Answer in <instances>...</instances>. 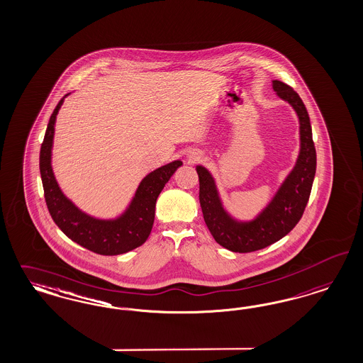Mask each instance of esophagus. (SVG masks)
I'll use <instances>...</instances> for the list:
<instances>
[{"instance_id":"esophagus-1","label":"esophagus","mask_w":363,"mask_h":363,"mask_svg":"<svg viewBox=\"0 0 363 363\" xmlns=\"http://www.w3.org/2000/svg\"><path fill=\"white\" fill-rule=\"evenodd\" d=\"M189 160L193 162V161H197V160H200L201 158V152L199 151H193V152H190L188 155Z\"/></svg>"}]
</instances>
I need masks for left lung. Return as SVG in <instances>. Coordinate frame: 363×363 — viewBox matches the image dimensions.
I'll return each mask as SVG.
<instances>
[{
    "mask_svg": "<svg viewBox=\"0 0 363 363\" xmlns=\"http://www.w3.org/2000/svg\"><path fill=\"white\" fill-rule=\"evenodd\" d=\"M279 99L287 101L299 119L300 147L296 162L269 202L255 217L242 220L228 211L214 175L202 164L196 170L200 179V203L205 224L214 240L226 250L247 253L263 250L288 235L299 223L310 199L316 172L310 116L299 95L280 80H272Z\"/></svg>",
    "mask_w": 363,
    "mask_h": 363,
    "instance_id": "left-lung-1",
    "label": "left lung"
}]
</instances>
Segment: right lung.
Instances as JSON below:
<instances>
[{
    "label": "right lung",
    "mask_w": 363,
    "mask_h": 363,
    "mask_svg": "<svg viewBox=\"0 0 363 363\" xmlns=\"http://www.w3.org/2000/svg\"><path fill=\"white\" fill-rule=\"evenodd\" d=\"M68 95L71 94L64 95L50 115L40 150V174L50 216L67 238L95 253L115 256L135 250L149 238L157 199L175 170L182 166V161L166 163L146 175L127 206L116 217L100 218L83 212L64 194L52 169L56 116Z\"/></svg>",
    "instance_id": "1"
}]
</instances>
